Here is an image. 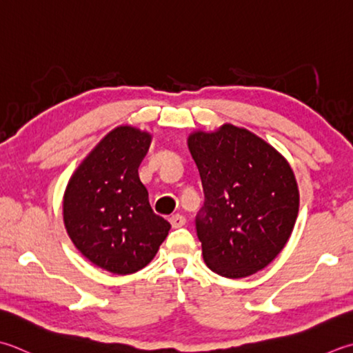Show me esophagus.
Here are the masks:
<instances>
[{"label":"esophagus","instance_id":"34e87169","mask_svg":"<svg viewBox=\"0 0 353 353\" xmlns=\"http://www.w3.org/2000/svg\"><path fill=\"white\" fill-rule=\"evenodd\" d=\"M185 222L186 220L183 216H181V214H174V216L170 219V223L172 228H182L185 225Z\"/></svg>","mask_w":353,"mask_h":353}]
</instances>
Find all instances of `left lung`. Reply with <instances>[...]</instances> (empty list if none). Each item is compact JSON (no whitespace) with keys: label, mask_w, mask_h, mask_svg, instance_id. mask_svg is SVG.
Here are the masks:
<instances>
[{"label":"left lung","mask_w":353,"mask_h":353,"mask_svg":"<svg viewBox=\"0 0 353 353\" xmlns=\"http://www.w3.org/2000/svg\"><path fill=\"white\" fill-rule=\"evenodd\" d=\"M188 150L205 192L196 219L206 266L226 279L266 268L291 237L300 192L291 165L243 127L196 130Z\"/></svg>","instance_id":"left-lung-1"}]
</instances>
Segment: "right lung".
Listing matches in <instances>:
<instances>
[{
	"label": "right lung",
	"instance_id": "right-lung-1",
	"mask_svg": "<svg viewBox=\"0 0 353 353\" xmlns=\"http://www.w3.org/2000/svg\"><path fill=\"white\" fill-rule=\"evenodd\" d=\"M153 136L119 125L102 137L74 170L62 199L68 237L101 269L128 275L147 266L171 225L150 206L137 168Z\"/></svg>",
	"mask_w": 353,
	"mask_h": 353
}]
</instances>
